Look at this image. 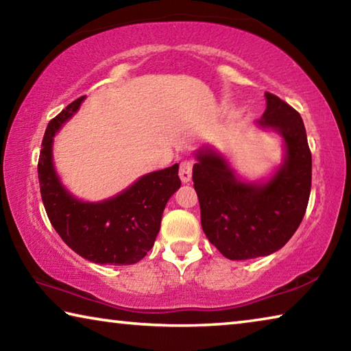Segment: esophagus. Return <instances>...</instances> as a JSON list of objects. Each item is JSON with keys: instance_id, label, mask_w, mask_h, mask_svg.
<instances>
[{"instance_id": "1", "label": "esophagus", "mask_w": 351, "mask_h": 351, "mask_svg": "<svg viewBox=\"0 0 351 351\" xmlns=\"http://www.w3.org/2000/svg\"><path fill=\"white\" fill-rule=\"evenodd\" d=\"M192 169L193 162L192 161H182L180 165V178L182 182H189L192 180Z\"/></svg>"}]
</instances>
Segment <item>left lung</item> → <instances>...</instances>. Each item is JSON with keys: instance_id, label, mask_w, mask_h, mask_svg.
I'll return each mask as SVG.
<instances>
[{"instance_id": "1", "label": "left lung", "mask_w": 351, "mask_h": 351, "mask_svg": "<svg viewBox=\"0 0 351 351\" xmlns=\"http://www.w3.org/2000/svg\"><path fill=\"white\" fill-rule=\"evenodd\" d=\"M257 121L283 138L285 158L268 181H241L221 154L199 148L193 187L207 239L229 260L265 257L287 245L304 219L311 192V152L304 121L293 106L266 93Z\"/></svg>"}]
</instances>
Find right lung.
<instances>
[{
  "instance_id": "right-lung-1",
  "label": "right lung",
  "mask_w": 351,
  "mask_h": 351,
  "mask_svg": "<svg viewBox=\"0 0 351 351\" xmlns=\"http://www.w3.org/2000/svg\"><path fill=\"white\" fill-rule=\"evenodd\" d=\"M83 99L85 96L74 100L47 123L38 158L41 199L57 234L80 257L100 265H134L154 245L165 204L181 186L180 165L147 173L100 203L73 197L56 173L52 142Z\"/></svg>"
}]
</instances>
